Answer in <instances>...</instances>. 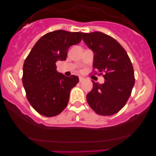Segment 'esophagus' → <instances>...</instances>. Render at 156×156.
<instances>
[{
  "label": "esophagus",
  "instance_id": "esophagus-1",
  "mask_svg": "<svg viewBox=\"0 0 156 156\" xmlns=\"http://www.w3.org/2000/svg\"><path fill=\"white\" fill-rule=\"evenodd\" d=\"M84 78H83V77H79V82L81 83V82H82L83 81H84Z\"/></svg>",
  "mask_w": 156,
  "mask_h": 156
}]
</instances>
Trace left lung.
I'll list each match as a JSON object with an SVG mask.
<instances>
[{
	"instance_id": "1",
	"label": "left lung",
	"mask_w": 156,
	"mask_h": 156,
	"mask_svg": "<svg viewBox=\"0 0 156 156\" xmlns=\"http://www.w3.org/2000/svg\"><path fill=\"white\" fill-rule=\"evenodd\" d=\"M83 40L94 52L93 67L101 72L103 84L93 81L87 95L90 108L100 115H112L126 104L135 83L134 72L127 52L111 36L100 31L83 33Z\"/></svg>"
}]
</instances>
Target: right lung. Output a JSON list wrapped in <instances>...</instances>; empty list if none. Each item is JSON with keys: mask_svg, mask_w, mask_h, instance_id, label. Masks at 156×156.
I'll return each mask as SVG.
<instances>
[{"mask_svg": "<svg viewBox=\"0 0 156 156\" xmlns=\"http://www.w3.org/2000/svg\"><path fill=\"white\" fill-rule=\"evenodd\" d=\"M82 32L56 30L42 36L23 65V84L31 106L39 114L53 117L68 104L72 88L78 77H66L56 71L57 61L66 59L69 48L80 43Z\"/></svg>", "mask_w": 156, "mask_h": 156, "instance_id": "right-lung-1", "label": "right lung"}]
</instances>
